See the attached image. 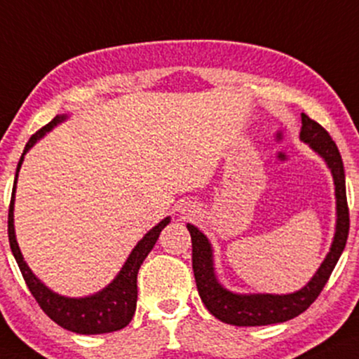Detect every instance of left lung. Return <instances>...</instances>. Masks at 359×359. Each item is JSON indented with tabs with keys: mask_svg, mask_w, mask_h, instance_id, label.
I'll use <instances>...</instances> for the list:
<instances>
[{
	"mask_svg": "<svg viewBox=\"0 0 359 359\" xmlns=\"http://www.w3.org/2000/svg\"><path fill=\"white\" fill-rule=\"evenodd\" d=\"M299 140L306 143L318 156L325 159L330 168L334 183L336 198V226L328 255L323 259L313 278L302 290L287 294L271 293H234L221 285L215 271L213 246L206 234L194 224L188 223L187 228L193 243V271L196 280L198 293L208 311L219 321L234 326H264L274 323H285L302 315L311 306L321 290L328 281L330 274L338 263L349 231V213L346 203V184H344V168L338 146L331 140L325 128L302 114V131Z\"/></svg>",
	"mask_w": 359,
	"mask_h": 359,
	"instance_id": "1",
	"label": "left lung"
}]
</instances>
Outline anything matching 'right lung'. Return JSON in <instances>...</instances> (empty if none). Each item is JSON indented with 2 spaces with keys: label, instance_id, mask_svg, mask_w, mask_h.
<instances>
[{
  "label": "right lung",
  "instance_id": "obj_1",
  "mask_svg": "<svg viewBox=\"0 0 359 359\" xmlns=\"http://www.w3.org/2000/svg\"><path fill=\"white\" fill-rule=\"evenodd\" d=\"M68 119V114H57L48 123L46 126L34 133L28 143L25 146V151L21 154L20 163L16 168L15 187H13L10 213H8V238H10L11 253L15 256L18 266L21 269L26 285H28L31 294L34 296L39 306L48 316L51 318L56 325L61 328L73 331L78 334H103L111 333V331L123 330L130 325L133 315L136 311V302H138V280L140 266L143 264L146 256L156 245L161 229L170 224L171 218L166 216L161 219L156 226H153L141 240L136 243L133 251L128 256L123 268L114 276V280L104 286L98 293L83 296V298H68V296L57 294L50 290L39 278L31 271V268L26 263L23 255H21L20 246L16 241L15 233V193L18 183V172L21 170V165L25 161V154L43 138L46 133H50L53 128Z\"/></svg>",
  "mask_w": 359,
  "mask_h": 359
}]
</instances>
